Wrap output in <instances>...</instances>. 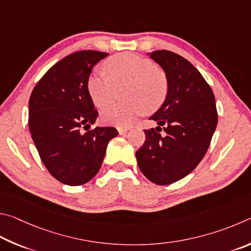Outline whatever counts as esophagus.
<instances>
[{
    "instance_id": "34e87169",
    "label": "esophagus",
    "mask_w": 251,
    "mask_h": 251,
    "mask_svg": "<svg viewBox=\"0 0 251 251\" xmlns=\"http://www.w3.org/2000/svg\"><path fill=\"white\" fill-rule=\"evenodd\" d=\"M126 131H129L128 128H118V132L119 134H125Z\"/></svg>"
}]
</instances>
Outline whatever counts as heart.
I'll return each instance as SVG.
<instances>
[{
  "label": "heart",
  "instance_id": "b5f03b06",
  "mask_svg": "<svg viewBox=\"0 0 251 251\" xmlns=\"http://www.w3.org/2000/svg\"><path fill=\"white\" fill-rule=\"evenodd\" d=\"M103 68L108 77L97 72L88 77L87 91L92 102L103 107L123 86L122 97L126 99L101 110L100 118L105 125L128 126L144 110L152 112L163 103L168 94V79L151 60L122 52L105 60Z\"/></svg>",
  "mask_w": 251,
  "mask_h": 251
}]
</instances>
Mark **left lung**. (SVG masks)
Here are the masks:
<instances>
[{
  "mask_svg": "<svg viewBox=\"0 0 251 251\" xmlns=\"http://www.w3.org/2000/svg\"><path fill=\"white\" fill-rule=\"evenodd\" d=\"M148 55L164 70L168 94L150 117L159 126L144 130L135 156L149 181L169 185L190 174L207 152L218 121L216 103L212 88L184 57L164 50Z\"/></svg>",
  "mask_w": 251,
  "mask_h": 251,
  "instance_id": "obj_1",
  "label": "left lung"
}]
</instances>
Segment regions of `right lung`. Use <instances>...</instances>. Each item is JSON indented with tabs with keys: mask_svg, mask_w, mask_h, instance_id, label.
<instances>
[{
	"mask_svg": "<svg viewBox=\"0 0 251 251\" xmlns=\"http://www.w3.org/2000/svg\"><path fill=\"white\" fill-rule=\"evenodd\" d=\"M108 55L80 50L66 56L47 70L30 95L28 126L34 144L48 172L66 185H82L94 178L109 141L118 135L112 126L81 133L98 117L87 91L88 77Z\"/></svg>",
	"mask_w": 251,
	"mask_h": 251,
	"instance_id": "add662e5",
	"label": "right lung"
}]
</instances>
